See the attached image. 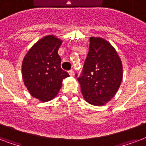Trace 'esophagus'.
Segmentation results:
<instances>
[{"instance_id":"34e87169","label":"esophagus","mask_w":146,"mask_h":146,"mask_svg":"<svg viewBox=\"0 0 146 146\" xmlns=\"http://www.w3.org/2000/svg\"><path fill=\"white\" fill-rule=\"evenodd\" d=\"M68 74L69 75L73 76V75H74V71H73V70H70V71H68Z\"/></svg>"}]
</instances>
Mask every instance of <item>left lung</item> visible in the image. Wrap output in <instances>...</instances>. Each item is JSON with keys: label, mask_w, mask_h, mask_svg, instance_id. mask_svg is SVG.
<instances>
[{"label": "left lung", "mask_w": 146, "mask_h": 146, "mask_svg": "<svg viewBox=\"0 0 146 146\" xmlns=\"http://www.w3.org/2000/svg\"><path fill=\"white\" fill-rule=\"evenodd\" d=\"M89 42L83 70L77 79L86 102L93 106H104L115 96L121 86L122 62L114 47L106 39L90 37Z\"/></svg>", "instance_id": "1"}]
</instances>
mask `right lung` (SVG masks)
Returning a JSON list of instances; mask_svg holds the SVG:
<instances>
[{
	"label": "right lung",
	"instance_id": "1",
	"mask_svg": "<svg viewBox=\"0 0 146 146\" xmlns=\"http://www.w3.org/2000/svg\"><path fill=\"white\" fill-rule=\"evenodd\" d=\"M62 41L53 35L39 39L23 59V82L33 97L42 102L53 100L61 88L62 81L69 74L60 68L58 49Z\"/></svg>",
	"mask_w": 146,
	"mask_h": 146
}]
</instances>
